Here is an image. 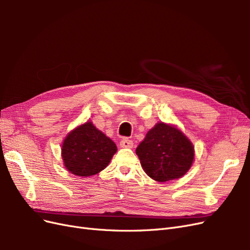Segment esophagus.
Here are the masks:
<instances>
[{"label":"esophagus","instance_id":"obj_1","mask_svg":"<svg viewBox=\"0 0 250 250\" xmlns=\"http://www.w3.org/2000/svg\"><path fill=\"white\" fill-rule=\"evenodd\" d=\"M120 146L122 148H132L133 146V142L131 140L128 139H123L122 141L120 142Z\"/></svg>","mask_w":250,"mask_h":250}]
</instances>
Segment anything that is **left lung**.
<instances>
[{
	"mask_svg": "<svg viewBox=\"0 0 250 250\" xmlns=\"http://www.w3.org/2000/svg\"><path fill=\"white\" fill-rule=\"evenodd\" d=\"M135 152L143 170L158 183L183 177L194 161L192 142L175 126L163 122L147 132Z\"/></svg>",
	"mask_w": 250,
	"mask_h": 250,
	"instance_id": "left-lung-1",
	"label": "left lung"
}]
</instances>
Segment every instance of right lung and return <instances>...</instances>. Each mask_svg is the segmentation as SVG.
Segmentation results:
<instances>
[{"mask_svg":"<svg viewBox=\"0 0 250 250\" xmlns=\"http://www.w3.org/2000/svg\"><path fill=\"white\" fill-rule=\"evenodd\" d=\"M117 152V146L92 122L75 128L62 143V156L64 167L74 175H95L108 166Z\"/></svg>","mask_w":250,"mask_h":250,"instance_id":"right-lung-1","label":"right lung"}]
</instances>
